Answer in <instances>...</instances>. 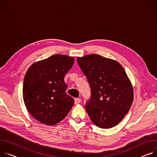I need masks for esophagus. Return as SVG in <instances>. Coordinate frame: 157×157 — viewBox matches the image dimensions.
<instances>
[{"instance_id": "1", "label": "esophagus", "mask_w": 157, "mask_h": 157, "mask_svg": "<svg viewBox=\"0 0 157 157\" xmlns=\"http://www.w3.org/2000/svg\"><path fill=\"white\" fill-rule=\"evenodd\" d=\"M81 99L80 98H76L75 99V104H78V103H79L80 102H81Z\"/></svg>"}]
</instances>
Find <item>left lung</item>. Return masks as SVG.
Masks as SVG:
<instances>
[{
  "label": "left lung",
  "instance_id": "obj_1",
  "mask_svg": "<svg viewBox=\"0 0 157 157\" xmlns=\"http://www.w3.org/2000/svg\"><path fill=\"white\" fill-rule=\"evenodd\" d=\"M91 89L85 109L98 127L111 128L129 110L133 101L131 83L118 62L97 54L78 57Z\"/></svg>",
  "mask_w": 157,
  "mask_h": 157
}]
</instances>
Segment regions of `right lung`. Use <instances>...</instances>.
<instances>
[{
	"mask_svg": "<svg viewBox=\"0 0 157 157\" xmlns=\"http://www.w3.org/2000/svg\"><path fill=\"white\" fill-rule=\"evenodd\" d=\"M73 64L74 58L54 55L35 62L27 71L23 100L28 112L38 122L53 126L64 119L74 105L64 81Z\"/></svg>",
	"mask_w": 157,
	"mask_h": 157,
	"instance_id": "1",
	"label": "right lung"
}]
</instances>
